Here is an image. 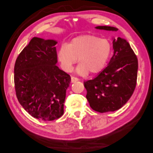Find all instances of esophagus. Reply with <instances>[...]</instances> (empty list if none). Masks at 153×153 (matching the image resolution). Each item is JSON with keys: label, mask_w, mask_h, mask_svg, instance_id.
Wrapping results in <instances>:
<instances>
[{"label": "esophagus", "mask_w": 153, "mask_h": 153, "mask_svg": "<svg viewBox=\"0 0 153 153\" xmlns=\"http://www.w3.org/2000/svg\"><path fill=\"white\" fill-rule=\"evenodd\" d=\"M78 81H79V79L76 78V77H74V76L71 77V82H76Z\"/></svg>", "instance_id": "34e87169"}]
</instances>
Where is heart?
<instances>
[{
  "mask_svg": "<svg viewBox=\"0 0 153 153\" xmlns=\"http://www.w3.org/2000/svg\"><path fill=\"white\" fill-rule=\"evenodd\" d=\"M112 53V45L107 39L93 35H83L74 38L70 43L63 45L57 52L62 68L72 71L78 59L76 71L79 75L99 73L106 66Z\"/></svg>",
  "mask_w": 153,
  "mask_h": 153,
  "instance_id": "1",
  "label": "heart"
}]
</instances>
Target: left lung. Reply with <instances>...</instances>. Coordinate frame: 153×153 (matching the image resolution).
<instances>
[{
	"instance_id": "8db88e82",
	"label": "left lung",
	"mask_w": 153,
	"mask_h": 153,
	"mask_svg": "<svg viewBox=\"0 0 153 153\" xmlns=\"http://www.w3.org/2000/svg\"><path fill=\"white\" fill-rule=\"evenodd\" d=\"M96 29L117 31V27L96 26ZM113 56L108 66L92 80L84 82L86 97L95 111H115L127 103L136 88L138 63L126 39H113Z\"/></svg>"
}]
</instances>
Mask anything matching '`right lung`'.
Instances as JSON below:
<instances>
[{
	"label": "right lung",
	"instance_id": "right-lung-1",
	"mask_svg": "<svg viewBox=\"0 0 153 153\" xmlns=\"http://www.w3.org/2000/svg\"><path fill=\"white\" fill-rule=\"evenodd\" d=\"M56 40L34 37L22 50L14 67L19 104L34 118L53 121L64 114L66 89L71 78L56 66Z\"/></svg>",
	"mask_w": 153,
	"mask_h": 153
}]
</instances>
